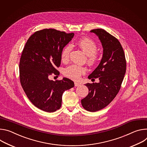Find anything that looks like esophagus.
Returning <instances> with one entry per match:
<instances>
[{"label": "esophagus", "mask_w": 147, "mask_h": 147, "mask_svg": "<svg viewBox=\"0 0 147 147\" xmlns=\"http://www.w3.org/2000/svg\"><path fill=\"white\" fill-rule=\"evenodd\" d=\"M80 84L78 82H75V86H79Z\"/></svg>", "instance_id": "obj_1"}]
</instances>
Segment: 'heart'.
I'll return each instance as SVG.
<instances>
[{"label": "heart", "instance_id": "b5f03b06", "mask_svg": "<svg viewBox=\"0 0 147 147\" xmlns=\"http://www.w3.org/2000/svg\"><path fill=\"white\" fill-rule=\"evenodd\" d=\"M76 44L87 55L86 61L90 65H94L99 59V54L96 51L97 46L92 40L83 37L79 39ZM72 50L71 45L65 46L61 51V59L63 62H67L69 59V54ZM86 73V68L84 67L77 65H72L64 70V75L74 80H78L80 76Z\"/></svg>", "mask_w": 147, "mask_h": 147}]
</instances>
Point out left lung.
<instances>
[{
  "instance_id": "obj_1",
  "label": "left lung",
  "mask_w": 147,
  "mask_h": 147,
  "mask_svg": "<svg viewBox=\"0 0 147 147\" xmlns=\"http://www.w3.org/2000/svg\"><path fill=\"white\" fill-rule=\"evenodd\" d=\"M90 32L99 37L103 54L98 67L88 76L89 79L98 78L99 82L85 84L89 94L81 103L87 111L94 112L106 107L119 93L126 71V60L123 47L116 37L101 28Z\"/></svg>"
}]
</instances>
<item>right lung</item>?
Here are the masks:
<instances>
[{
	"label": "right lung",
	"instance_id": "obj_1",
	"mask_svg": "<svg viewBox=\"0 0 147 147\" xmlns=\"http://www.w3.org/2000/svg\"><path fill=\"white\" fill-rule=\"evenodd\" d=\"M53 28L36 31L28 39L22 53L19 72L22 86L28 99L37 108L54 112L60 109L63 93L74 86L69 79L54 81L48 77L58 76L61 51L74 37Z\"/></svg>",
	"mask_w": 147,
	"mask_h": 147
}]
</instances>
